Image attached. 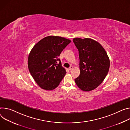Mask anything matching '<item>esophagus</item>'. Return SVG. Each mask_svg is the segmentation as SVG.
<instances>
[{"label": "esophagus", "instance_id": "34e87169", "mask_svg": "<svg viewBox=\"0 0 130 130\" xmlns=\"http://www.w3.org/2000/svg\"><path fill=\"white\" fill-rule=\"evenodd\" d=\"M73 68H74V67H73V66H70V67L69 68V70H72Z\"/></svg>", "mask_w": 130, "mask_h": 130}]
</instances>
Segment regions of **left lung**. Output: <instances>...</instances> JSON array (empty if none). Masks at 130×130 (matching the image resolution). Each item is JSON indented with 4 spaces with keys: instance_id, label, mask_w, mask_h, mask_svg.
Masks as SVG:
<instances>
[{
    "instance_id": "1",
    "label": "left lung",
    "mask_w": 130,
    "mask_h": 130,
    "mask_svg": "<svg viewBox=\"0 0 130 130\" xmlns=\"http://www.w3.org/2000/svg\"><path fill=\"white\" fill-rule=\"evenodd\" d=\"M73 42L78 50L80 73L75 79L82 91H90L103 81L109 71L110 61L102 45L91 38H76Z\"/></svg>"
}]
</instances>
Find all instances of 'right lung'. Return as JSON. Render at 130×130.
I'll return each instance as SVG.
<instances>
[{"label": "right lung", "mask_w": 130, "mask_h": 130, "mask_svg": "<svg viewBox=\"0 0 130 130\" xmlns=\"http://www.w3.org/2000/svg\"><path fill=\"white\" fill-rule=\"evenodd\" d=\"M70 42L64 37L49 36L40 40L30 51L28 58L29 71L42 89H55L65 76L66 70L58 56Z\"/></svg>", "instance_id": "add662e5"}]
</instances>
